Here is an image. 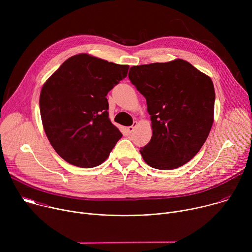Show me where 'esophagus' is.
Masks as SVG:
<instances>
[{"label":"esophagus","mask_w":252,"mask_h":252,"mask_svg":"<svg viewBox=\"0 0 252 252\" xmlns=\"http://www.w3.org/2000/svg\"><path fill=\"white\" fill-rule=\"evenodd\" d=\"M136 126V122H133V125L127 127V131H128V133H131V132L133 131V129H134V126Z\"/></svg>","instance_id":"obj_1"}]
</instances>
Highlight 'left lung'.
Instances as JSON below:
<instances>
[{
    "label": "left lung",
    "mask_w": 252,
    "mask_h": 252,
    "mask_svg": "<svg viewBox=\"0 0 252 252\" xmlns=\"http://www.w3.org/2000/svg\"><path fill=\"white\" fill-rule=\"evenodd\" d=\"M128 79L146 97L153 136L140 154L150 166L174 169L201 149L213 124L211 79L187 61L133 65Z\"/></svg>",
    "instance_id": "left-lung-1"
}]
</instances>
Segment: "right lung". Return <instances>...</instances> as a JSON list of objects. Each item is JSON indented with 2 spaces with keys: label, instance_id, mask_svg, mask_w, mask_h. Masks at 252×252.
<instances>
[{
  "label": "right lung",
  "instance_id": "1",
  "mask_svg": "<svg viewBox=\"0 0 252 252\" xmlns=\"http://www.w3.org/2000/svg\"><path fill=\"white\" fill-rule=\"evenodd\" d=\"M127 70L126 64L80 54L63 62L44 85L43 126L52 147L68 163L99 165L123 136L109 119L105 96Z\"/></svg>",
  "mask_w": 252,
  "mask_h": 252
}]
</instances>
